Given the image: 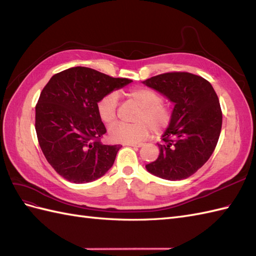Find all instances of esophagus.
I'll list each match as a JSON object with an SVG mask.
<instances>
[{
    "mask_svg": "<svg viewBox=\"0 0 256 256\" xmlns=\"http://www.w3.org/2000/svg\"><path fill=\"white\" fill-rule=\"evenodd\" d=\"M127 146H132V147H142L143 144L141 143H127Z\"/></svg>",
    "mask_w": 256,
    "mask_h": 256,
    "instance_id": "obj_1",
    "label": "esophagus"
}]
</instances>
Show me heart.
Instances as JSON below:
<instances>
[{
  "instance_id": "heart-1",
  "label": "heart",
  "mask_w": 256,
  "mask_h": 256,
  "mask_svg": "<svg viewBox=\"0 0 256 256\" xmlns=\"http://www.w3.org/2000/svg\"><path fill=\"white\" fill-rule=\"evenodd\" d=\"M127 96L138 106L134 124H115L109 128V136L113 142L138 143L148 136L150 128L154 132H161L171 122V112L162 104V98L157 92L146 88L130 90ZM118 96L109 92L99 100L97 113L106 125H112L118 118Z\"/></svg>"
}]
</instances>
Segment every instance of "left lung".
Segmentation results:
<instances>
[{"label": "left lung", "instance_id": "8db88e82", "mask_svg": "<svg viewBox=\"0 0 256 256\" xmlns=\"http://www.w3.org/2000/svg\"><path fill=\"white\" fill-rule=\"evenodd\" d=\"M143 84L174 104L171 122L158 144L156 161L147 171L168 180H182L194 174L210 158L218 143L222 112L212 84L189 72L152 76Z\"/></svg>", "mask_w": 256, "mask_h": 256}]
</instances>
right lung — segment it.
<instances>
[{
    "label": "right lung",
    "instance_id": "1",
    "mask_svg": "<svg viewBox=\"0 0 256 256\" xmlns=\"http://www.w3.org/2000/svg\"><path fill=\"white\" fill-rule=\"evenodd\" d=\"M131 82L78 66L54 74L44 88L35 108L38 142L51 166L68 182H94L112 168L122 146L99 141L106 130L97 104Z\"/></svg>",
    "mask_w": 256,
    "mask_h": 256
}]
</instances>
